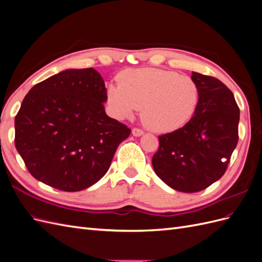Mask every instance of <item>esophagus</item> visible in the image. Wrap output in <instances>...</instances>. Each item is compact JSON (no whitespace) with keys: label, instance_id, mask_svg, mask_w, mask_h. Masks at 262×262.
I'll return each mask as SVG.
<instances>
[{"label":"esophagus","instance_id":"34e87169","mask_svg":"<svg viewBox=\"0 0 262 262\" xmlns=\"http://www.w3.org/2000/svg\"><path fill=\"white\" fill-rule=\"evenodd\" d=\"M132 134H133L134 137H141V136H143L144 132L142 131L141 129H137V128H134V129H132Z\"/></svg>","mask_w":262,"mask_h":262}]
</instances>
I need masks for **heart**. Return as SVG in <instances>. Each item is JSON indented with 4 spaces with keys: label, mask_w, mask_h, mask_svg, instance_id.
Returning <instances> with one entry per match:
<instances>
[{
    "label": "heart",
    "mask_w": 262,
    "mask_h": 262,
    "mask_svg": "<svg viewBox=\"0 0 262 262\" xmlns=\"http://www.w3.org/2000/svg\"><path fill=\"white\" fill-rule=\"evenodd\" d=\"M108 104L116 117L130 118L142 107L141 117L148 129L168 133L182 128L195 113L199 89L189 76L160 69H138L112 82Z\"/></svg>",
    "instance_id": "obj_1"
}]
</instances>
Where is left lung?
I'll return each instance as SVG.
<instances>
[{
    "label": "left lung",
    "mask_w": 262,
    "mask_h": 262,
    "mask_svg": "<svg viewBox=\"0 0 262 262\" xmlns=\"http://www.w3.org/2000/svg\"><path fill=\"white\" fill-rule=\"evenodd\" d=\"M199 102L182 128L158 137L152 158L156 175L181 192H198L217 181L238 142L239 108L217 78L192 72Z\"/></svg>",
    "instance_id": "1"
}]
</instances>
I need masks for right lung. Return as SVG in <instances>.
<instances>
[{"label": "right lung", "instance_id": "right-lung-1", "mask_svg": "<svg viewBox=\"0 0 262 262\" xmlns=\"http://www.w3.org/2000/svg\"><path fill=\"white\" fill-rule=\"evenodd\" d=\"M107 89L93 68L68 69L36 84L15 117V146L37 180L81 191L106 175L131 130L107 116Z\"/></svg>", "mask_w": 262, "mask_h": 262}]
</instances>
